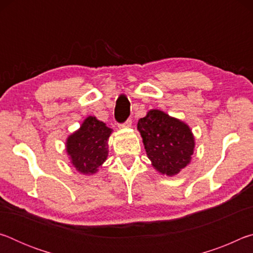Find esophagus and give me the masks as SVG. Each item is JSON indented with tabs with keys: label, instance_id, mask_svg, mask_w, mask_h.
Masks as SVG:
<instances>
[{
	"label": "esophagus",
	"instance_id": "34e87169",
	"mask_svg": "<svg viewBox=\"0 0 253 253\" xmlns=\"http://www.w3.org/2000/svg\"><path fill=\"white\" fill-rule=\"evenodd\" d=\"M130 127H131L130 119H128V121H126V123L121 124V125H119V128H121V129H127V128H130Z\"/></svg>",
	"mask_w": 253,
	"mask_h": 253
}]
</instances>
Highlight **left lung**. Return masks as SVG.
Returning <instances> with one entry per match:
<instances>
[{"mask_svg":"<svg viewBox=\"0 0 253 253\" xmlns=\"http://www.w3.org/2000/svg\"><path fill=\"white\" fill-rule=\"evenodd\" d=\"M137 130L156 172L176 176L191 163L195 138L190 126L181 119L160 109H151L138 121Z\"/></svg>","mask_w":253,"mask_h":253,"instance_id":"1","label":"left lung"}]
</instances>
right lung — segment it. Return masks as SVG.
Listing matches in <instances>:
<instances>
[{
  "label": "right lung",
  "instance_id": "add662e5",
  "mask_svg": "<svg viewBox=\"0 0 253 253\" xmlns=\"http://www.w3.org/2000/svg\"><path fill=\"white\" fill-rule=\"evenodd\" d=\"M113 129L95 116H88L67 137L66 152L71 165L83 175L96 174L108 157V139Z\"/></svg>",
  "mask_w": 253,
  "mask_h": 253
}]
</instances>
